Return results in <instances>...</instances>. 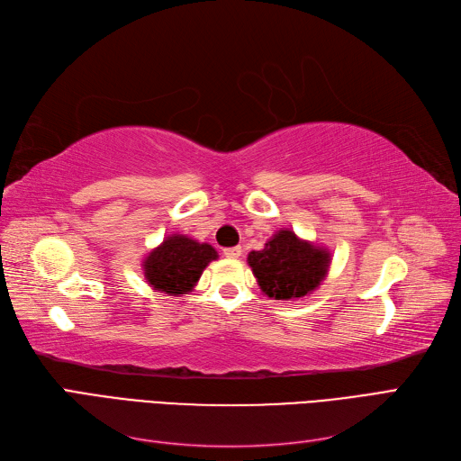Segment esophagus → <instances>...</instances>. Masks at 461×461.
I'll list each match as a JSON object with an SVG mask.
<instances>
[{"label":"esophagus","mask_w":461,"mask_h":461,"mask_svg":"<svg viewBox=\"0 0 461 461\" xmlns=\"http://www.w3.org/2000/svg\"><path fill=\"white\" fill-rule=\"evenodd\" d=\"M225 258H229V259H239L240 256H242V248L240 246H234V248H227L225 252Z\"/></svg>","instance_id":"esophagus-1"}]
</instances>
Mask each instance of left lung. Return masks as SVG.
Returning a JSON list of instances; mask_svg holds the SVG:
<instances>
[{"label": "left lung", "instance_id": "1", "mask_svg": "<svg viewBox=\"0 0 461 461\" xmlns=\"http://www.w3.org/2000/svg\"><path fill=\"white\" fill-rule=\"evenodd\" d=\"M258 285L273 300H298L325 281L330 254L325 248L302 240L294 230L281 229L259 252L248 254Z\"/></svg>", "mask_w": 461, "mask_h": 461}]
</instances>
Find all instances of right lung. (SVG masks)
<instances>
[{
  "instance_id": "obj_1",
  "label": "right lung",
  "mask_w": 461,
  "mask_h": 461,
  "mask_svg": "<svg viewBox=\"0 0 461 461\" xmlns=\"http://www.w3.org/2000/svg\"><path fill=\"white\" fill-rule=\"evenodd\" d=\"M213 246L200 244L185 234H171L142 261L148 285L169 296L188 294L209 261L217 259Z\"/></svg>"
}]
</instances>
